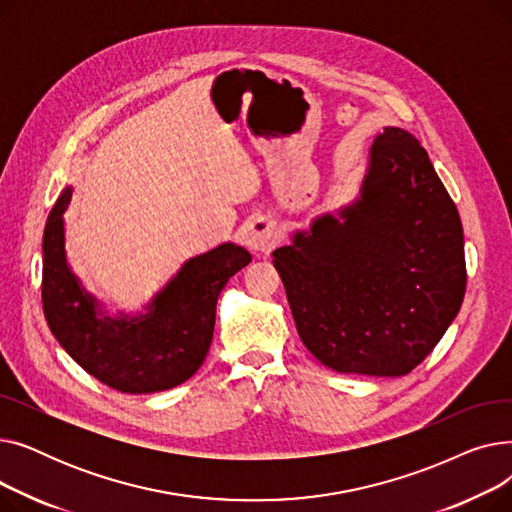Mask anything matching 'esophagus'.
<instances>
[{
	"instance_id": "1",
	"label": "esophagus",
	"mask_w": 512,
	"mask_h": 512,
	"mask_svg": "<svg viewBox=\"0 0 512 512\" xmlns=\"http://www.w3.org/2000/svg\"><path fill=\"white\" fill-rule=\"evenodd\" d=\"M247 245L257 255L272 251L276 245V232H274L272 224L265 220H257L255 224H251V228L247 232Z\"/></svg>"
}]
</instances>
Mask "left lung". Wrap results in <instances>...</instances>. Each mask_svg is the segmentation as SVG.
<instances>
[{"instance_id":"1","label":"left lung","mask_w":512,"mask_h":512,"mask_svg":"<svg viewBox=\"0 0 512 512\" xmlns=\"http://www.w3.org/2000/svg\"><path fill=\"white\" fill-rule=\"evenodd\" d=\"M307 351L340 373L413 371L461 311L467 270L459 211L411 132L386 126L357 197L274 251Z\"/></svg>"}]
</instances>
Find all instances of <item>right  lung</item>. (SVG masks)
Segmentation results:
<instances>
[{
  "label": "right lung",
  "mask_w": 512,
  "mask_h": 512,
  "mask_svg": "<svg viewBox=\"0 0 512 512\" xmlns=\"http://www.w3.org/2000/svg\"><path fill=\"white\" fill-rule=\"evenodd\" d=\"M66 186L43 232V313L64 351L101 384L126 394L170 390L203 365L226 282L251 253L224 242L182 263L141 311L110 313L72 272L66 255Z\"/></svg>",
  "instance_id": "right-lung-1"
}]
</instances>
